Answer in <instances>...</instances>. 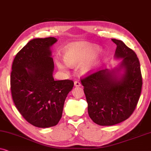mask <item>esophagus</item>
<instances>
[{
    "label": "esophagus",
    "instance_id": "esophagus-1",
    "mask_svg": "<svg viewBox=\"0 0 151 151\" xmlns=\"http://www.w3.org/2000/svg\"><path fill=\"white\" fill-rule=\"evenodd\" d=\"M74 86H81V84H80V82L75 81V82H74Z\"/></svg>",
    "mask_w": 151,
    "mask_h": 151
}]
</instances>
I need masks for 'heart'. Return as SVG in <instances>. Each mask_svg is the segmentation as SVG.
Listing matches in <instances>:
<instances>
[{
    "mask_svg": "<svg viewBox=\"0 0 151 151\" xmlns=\"http://www.w3.org/2000/svg\"><path fill=\"white\" fill-rule=\"evenodd\" d=\"M106 51L100 49L98 45L88 42H76L68 45L64 51V60L55 58V64L59 69L67 71L69 67H78L82 76H86L98 69L106 58Z\"/></svg>",
    "mask_w": 151,
    "mask_h": 151,
    "instance_id": "b5f03b06",
    "label": "heart"
}]
</instances>
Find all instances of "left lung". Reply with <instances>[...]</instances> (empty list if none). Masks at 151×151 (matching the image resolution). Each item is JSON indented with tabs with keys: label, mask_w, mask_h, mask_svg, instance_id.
<instances>
[{
	"label": "left lung",
	"mask_w": 151,
	"mask_h": 151,
	"mask_svg": "<svg viewBox=\"0 0 151 151\" xmlns=\"http://www.w3.org/2000/svg\"><path fill=\"white\" fill-rule=\"evenodd\" d=\"M111 40L117 45L115 59L122 61L112 69L100 70L81 80L88 115L100 126H113L129 118L137 104L142 86L137 55L122 40Z\"/></svg>",
	"instance_id": "obj_1"
}]
</instances>
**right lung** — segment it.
Returning <instances> with one entry per match:
<instances>
[{
	"mask_svg": "<svg viewBox=\"0 0 151 151\" xmlns=\"http://www.w3.org/2000/svg\"><path fill=\"white\" fill-rule=\"evenodd\" d=\"M55 38H34L16 54L10 84L12 98L22 116L34 127L58 123L64 103L73 86L72 80H54L51 47Z\"/></svg>",
	"mask_w": 151,
	"mask_h": 151,
	"instance_id": "obj_1",
	"label": "right lung"
}]
</instances>
